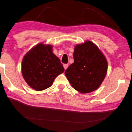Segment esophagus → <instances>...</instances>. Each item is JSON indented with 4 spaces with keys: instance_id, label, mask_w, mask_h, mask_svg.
Segmentation results:
<instances>
[{
    "instance_id": "34e87169",
    "label": "esophagus",
    "mask_w": 132,
    "mask_h": 132,
    "mask_svg": "<svg viewBox=\"0 0 132 132\" xmlns=\"http://www.w3.org/2000/svg\"><path fill=\"white\" fill-rule=\"evenodd\" d=\"M63 67H64V69L66 70L68 68V64H63Z\"/></svg>"
}]
</instances>
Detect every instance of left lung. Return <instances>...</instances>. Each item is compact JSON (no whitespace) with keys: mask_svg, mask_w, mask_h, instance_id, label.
Instances as JSON below:
<instances>
[{"mask_svg":"<svg viewBox=\"0 0 132 132\" xmlns=\"http://www.w3.org/2000/svg\"><path fill=\"white\" fill-rule=\"evenodd\" d=\"M74 62L64 74L72 87L86 94L97 89L107 73L108 62L100 49L87 40L74 47Z\"/></svg>","mask_w":132,"mask_h":132,"instance_id":"obj_1","label":"left lung"}]
</instances>
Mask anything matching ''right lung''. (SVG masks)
<instances>
[{
    "mask_svg": "<svg viewBox=\"0 0 132 132\" xmlns=\"http://www.w3.org/2000/svg\"><path fill=\"white\" fill-rule=\"evenodd\" d=\"M52 48V45L40 43L27 52L22 61L23 78L30 87L37 91L51 87L55 78L64 71Z\"/></svg>",
    "mask_w": 132,
    "mask_h": 132,
    "instance_id": "add662e5",
    "label": "right lung"
}]
</instances>
